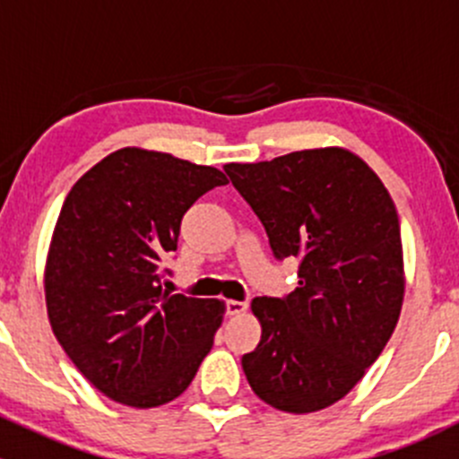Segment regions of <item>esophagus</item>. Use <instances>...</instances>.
<instances>
[{
	"mask_svg": "<svg viewBox=\"0 0 459 459\" xmlns=\"http://www.w3.org/2000/svg\"><path fill=\"white\" fill-rule=\"evenodd\" d=\"M247 302H238V299H229V302H226V313H229V316H242V313H247Z\"/></svg>",
	"mask_w": 459,
	"mask_h": 459,
	"instance_id": "esophagus-1",
	"label": "esophagus"
}]
</instances>
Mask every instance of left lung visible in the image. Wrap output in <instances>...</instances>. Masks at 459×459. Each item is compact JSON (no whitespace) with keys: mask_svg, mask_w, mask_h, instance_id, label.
<instances>
[{"mask_svg":"<svg viewBox=\"0 0 459 459\" xmlns=\"http://www.w3.org/2000/svg\"><path fill=\"white\" fill-rule=\"evenodd\" d=\"M224 170L266 229L273 255L299 257L293 293L251 302L262 340L242 368L273 409L316 413L364 377L400 319L395 204L371 166L342 146Z\"/></svg>","mask_w":459,"mask_h":459,"instance_id":"1","label":"left lung"}]
</instances>
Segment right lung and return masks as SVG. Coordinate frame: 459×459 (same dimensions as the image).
<instances>
[{"mask_svg": "<svg viewBox=\"0 0 459 459\" xmlns=\"http://www.w3.org/2000/svg\"><path fill=\"white\" fill-rule=\"evenodd\" d=\"M224 184L212 166L126 146L64 200L44 268L46 311L77 371L110 400L166 404L211 351L226 304L170 295L160 262L178 248L184 212Z\"/></svg>", "mask_w": 459, "mask_h": 459, "instance_id": "add662e5", "label": "right lung"}]
</instances>
